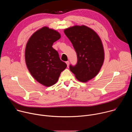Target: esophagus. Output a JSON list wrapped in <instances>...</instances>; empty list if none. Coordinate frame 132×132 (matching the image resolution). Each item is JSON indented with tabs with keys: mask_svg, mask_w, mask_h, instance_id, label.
Segmentation results:
<instances>
[{
	"mask_svg": "<svg viewBox=\"0 0 132 132\" xmlns=\"http://www.w3.org/2000/svg\"><path fill=\"white\" fill-rule=\"evenodd\" d=\"M66 64H67V67H68V66H69V61H67V62H66Z\"/></svg>",
	"mask_w": 132,
	"mask_h": 132,
	"instance_id": "obj_1",
	"label": "esophagus"
}]
</instances>
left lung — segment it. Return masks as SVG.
<instances>
[{
  "instance_id": "left-lung-1",
  "label": "left lung",
  "mask_w": 132,
  "mask_h": 132,
  "mask_svg": "<svg viewBox=\"0 0 132 132\" xmlns=\"http://www.w3.org/2000/svg\"><path fill=\"white\" fill-rule=\"evenodd\" d=\"M77 56L75 66L70 70L77 80L86 82L93 78L100 71L104 60V52L99 35L85 26H75L64 30Z\"/></svg>"
}]
</instances>
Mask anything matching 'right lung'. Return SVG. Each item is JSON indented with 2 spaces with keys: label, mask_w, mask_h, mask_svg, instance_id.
<instances>
[{
  "label": "right lung",
  "mask_w": 132,
  "mask_h": 132,
  "mask_svg": "<svg viewBox=\"0 0 132 132\" xmlns=\"http://www.w3.org/2000/svg\"><path fill=\"white\" fill-rule=\"evenodd\" d=\"M60 38L57 31L44 27L34 32L26 45L25 60L28 69L37 81L46 87L57 82L61 72L67 67L52 47L53 43Z\"/></svg>",
  "instance_id": "1"
}]
</instances>
